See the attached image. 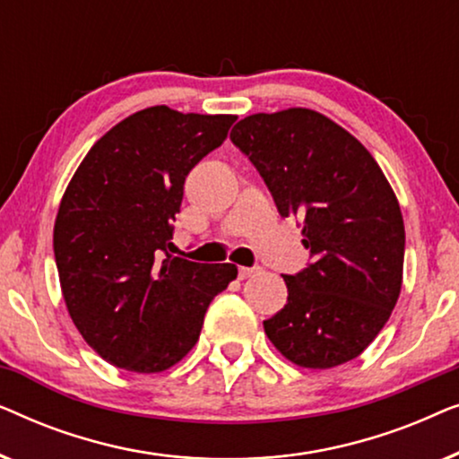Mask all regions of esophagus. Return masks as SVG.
I'll list each match as a JSON object with an SVG mask.
<instances>
[{"label":"esophagus","instance_id":"1","mask_svg":"<svg viewBox=\"0 0 459 459\" xmlns=\"http://www.w3.org/2000/svg\"><path fill=\"white\" fill-rule=\"evenodd\" d=\"M255 273H259V267H240V269H238V278H240V280H247Z\"/></svg>","mask_w":459,"mask_h":459}]
</instances>
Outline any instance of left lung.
<instances>
[{
  "label": "left lung",
  "instance_id": "obj_1",
  "mask_svg": "<svg viewBox=\"0 0 459 459\" xmlns=\"http://www.w3.org/2000/svg\"><path fill=\"white\" fill-rule=\"evenodd\" d=\"M230 137L280 215L303 221L311 256L284 275L288 303L263 322L267 338L300 368L355 359L385 328L403 280V217L385 173L349 131L309 108L250 115Z\"/></svg>",
  "mask_w": 459,
  "mask_h": 459
}]
</instances>
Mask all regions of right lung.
Masks as SVG:
<instances>
[{
  "instance_id": "right-lung-1",
  "label": "right lung",
  "mask_w": 459,
  "mask_h": 459,
  "mask_svg": "<svg viewBox=\"0 0 459 459\" xmlns=\"http://www.w3.org/2000/svg\"><path fill=\"white\" fill-rule=\"evenodd\" d=\"M238 117L152 106L100 137L73 175L54 225L62 297L85 342L112 366L154 374L184 359L231 263L173 256L187 173Z\"/></svg>"
}]
</instances>
